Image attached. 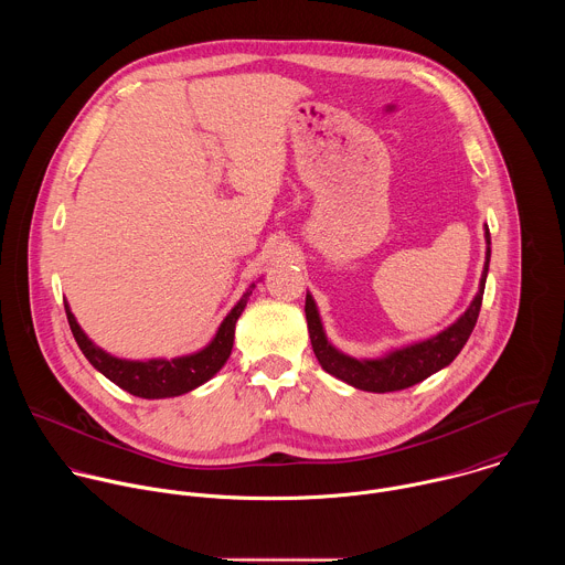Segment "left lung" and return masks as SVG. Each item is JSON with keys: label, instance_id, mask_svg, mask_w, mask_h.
Returning <instances> with one entry per match:
<instances>
[{"label": "left lung", "instance_id": "1", "mask_svg": "<svg viewBox=\"0 0 565 565\" xmlns=\"http://www.w3.org/2000/svg\"><path fill=\"white\" fill-rule=\"evenodd\" d=\"M486 241H488V253H486V268H482L480 277V288L469 303V308L460 315L458 321L443 333L416 342L412 347L397 349L384 358L377 360H355L344 353H340L335 347L329 344L324 329H321L319 312L310 295H306V321H308V333H310V344L315 351L317 362L321 364L327 373L344 380L347 384L362 388V391H373V393H386V391H399L414 386L429 377L431 373L445 369L447 364L454 362V358L460 353L465 342L469 340L476 319L480 312L482 303V292H486V279L490 270V255H492V241H490V227L486 225Z\"/></svg>", "mask_w": 565, "mask_h": 565}]
</instances>
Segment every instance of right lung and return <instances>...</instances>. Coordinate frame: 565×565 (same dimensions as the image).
Segmentation results:
<instances>
[{"label":"right lung","instance_id":"right-lung-1","mask_svg":"<svg viewBox=\"0 0 565 565\" xmlns=\"http://www.w3.org/2000/svg\"><path fill=\"white\" fill-rule=\"evenodd\" d=\"M255 284L244 292V297L238 299V303L227 312L223 319V324L218 327L214 340L199 353L185 355V358H174V360H147V362H134V360H120L103 349H98L85 333L77 327V321L64 303L66 319L71 333L79 347V351L85 353V358L114 384L125 388L131 395L147 397V399H158V397H174L181 393H188L203 382H207L230 358L232 344H234V324L236 319L244 312L248 297L253 295Z\"/></svg>","mask_w":565,"mask_h":565}]
</instances>
